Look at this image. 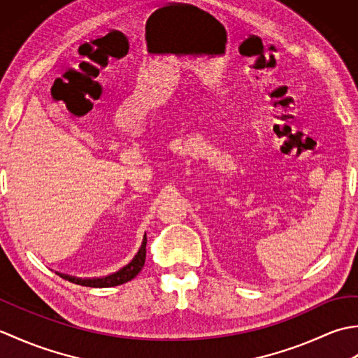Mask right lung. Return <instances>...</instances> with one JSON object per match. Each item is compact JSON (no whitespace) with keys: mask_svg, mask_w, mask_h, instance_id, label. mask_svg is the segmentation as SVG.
Returning a JSON list of instances; mask_svg holds the SVG:
<instances>
[{"mask_svg":"<svg viewBox=\"0 0 358 358\" xmlns=\"http://www.w3.org/2000/svg\"><path fill=\"white\" fill-rule=\"evenodd\" d=\"M146 243H148V238H146V234H144L143 243L136 255L126 266H123L120 271L110 273V275H106L101 278H77V277L64 275V278L72 281L75 285L89 286V287H112V286L127 283V281H131L134 277L138 275V272L143 269L144 260H146Z\"/></svg>","mask_w":358,"mask_h":358,"instance_id":"right-lung-1","label":"right lung"}]
</instances>
